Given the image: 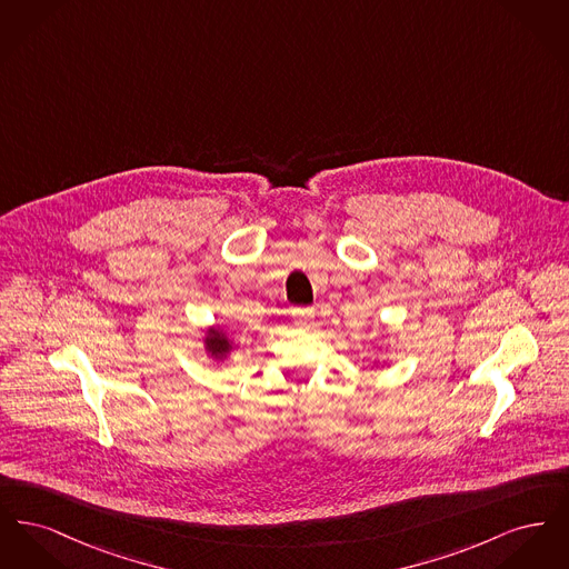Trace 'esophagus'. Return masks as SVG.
Returning <instances> with one entry per match:
<instances>
[{
    "label": "esophagus",
    "instance_id": "1",
    "mask_svg": "<svg viewBox=\"0 0 569 569\" xmlns=\"http://www.w3.org/2000/svg\"><path fill=\"white\" fill-rule=\"evenodd\" d=\"M313 316H316V311L311 307H297V309H292V318L300 326L311 325Z\"/></svg>",
    "mask_w": 569,
    "mask_h": 569
}]
</instances>
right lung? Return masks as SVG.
<instances>
[{
    "mask_svg": "<svg viewBox=\"0 0 569 569\" xmlns=\"http://www.w3.org/2000/svg\"><path fill=\"white\" fill-rule=\"evenodd\" d=\"M204 350L211 353L216 360H226V356L232 350V341L226 337L223 330L219 328H209L204 337Z\"/></svg>",
    "mask_w": 569,
    "mask_h": 569,
    "instance_id": "add662e5",
    "label": "right lung"
}]
</instances>
